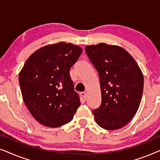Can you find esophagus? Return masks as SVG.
<instances>
[{
    "label": "esophagus",
    "mask_w": 160,
    "mask_h": 160,
    "mask_svg": "<svg viewBox=\"0 0 160 160\" xmlns=\"http://www.w3.org/2000/svg\"><path fill=\"white\" fill-rule=\"evenodd\" d=\"M81 95H82V97L84 98V99H87V92H81Z\"/></svg>",
    "instance_id": "obj_1"
}]
</instances>
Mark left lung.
Returning <instances> with one entry per match:
<instances>
[{
  "label": "left lung",
  "instance_id": "left-lung-1",
  "mask_svg": "<svg viewBox=\"0 0 160 160\" xmlns=\"http://www.w3.org/2000/svg\"><path fill=\"white\" fill-rule=\"evenodd\" d=\"M85 51L99 74L102 101L92 111L97 124L118 130L134 117L143 95V76L132 57L118 46L99 43Z\"/></svg>",
  "mask_w": 160,
  "mask_h": 160
}]
</instances>
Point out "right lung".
<instances>
[{"mask_svg": "<svg viewBox=\"0 0 160 160\" xmlns=\"http://www.w3.org/2000/svg\"><path fill=\"white\" fill-rule=\"evenodd\" d=\"M82 51L60 42L41 48L26 60L19 75L22 95L32 117L43 125L58 128L68 123L80 106L70 68Z\"/></svg>", "mask_w": 160, "mask_h": 160, "instance_id": "1", "label": "right lung"}]
</instances>
